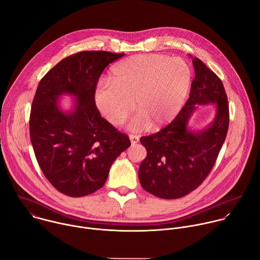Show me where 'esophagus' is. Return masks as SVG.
<instances>
[{
  "label": "esophagus",
  "mask_w": 260,
  "mask_h": 260,
  "mask_svg": "<svg viewBox=\"0 0 260 260\" xmlns=\"http://www.w3.org/2000/svg\"><path fill=\"white\" fill-rule=\"evenodd\" d=\"M129 140H131L132 145H135V144H137V143L139 142L140 138H139V136H137V135H129Z\"/></svg>",
  "instance_id": "34e87169"
}]
</instances>
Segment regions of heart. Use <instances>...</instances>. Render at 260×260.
<instances>
[{"instance_id": "b5f03b06", "label": "heart", "mask_w": 260, "mask_h": 260, "mask_svg": "<svg viewBox=\"0 0 260 260\" xmlns=\"http://www.w3.org/2000/svg\"><path fill=\"white\" fill-rule=\"evenodd\" d=\"M192 82L189 64L180 57L140 54L118 62L109 82L94 92L100 113L115 126L121 125L134 109L133 128H159L181 111Z\"/></svg>"}]
</instances>
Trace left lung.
Listing matches in <instances>:
<instances>
[{
    "label": "left lung",
    "mask_w": 260,
    "mask_h": 260,
    "mask_svg": "<svg viewBox=\"0 0 260 260\" xmlns=\"http://www.w3.org/2000/svg\"><path fill=\"white\" fill-rule=\"evenodd\" d=\"M189 56L196 77L186 104L168 126L140 139L147 150L139 169L140 183L165 200L180 199L200 186L215 165L230 124L223 84L201 59ZM198 104L215 105V117L206 129L193 131L188 123Z\"/></svg>",
    "instance_id": "obj_1"
}]
</instances>
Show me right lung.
Instances as JSON below:
<instances>
[{
    "label": "right lung",
    "instance_id": "1",
    "mask_svg": "<svg viewBox=\"0 0 260 260\" xmlns=\"http://www.w3.org/2000/svg\"><path fill=\"white\" fill-rule=\"evenodd\" d=\"M124 53L82 51L54 66L41 79L31 104L29 136L44 176L61 193L79 198L102 188L128 137L104 119L94 102L105 68ZM74 98L68 111L59 98Z\"/></svg>",
    "mask_w": 260,
    "mask_h": 260
}]
</instances>
